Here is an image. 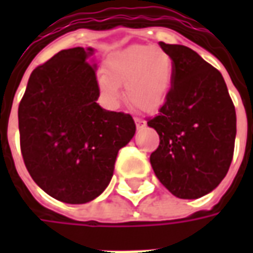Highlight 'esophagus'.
Returning <instances> with one entry per match:
<instances>
[{"instance_id":"1","label":"esophagus","mask_w":253,"mask_h":253,"mask_svg":"<svg viewBox=\"0 0 253 253\" xmlns=\"http://www.w3.org/2000/svg\"><path fill=\"white\" fill-rule=\"evenodd\" d=\"M134 122H135V126H137L138 130H141V128L146 126V122L141 119V118H134Z\"/></svg>"}]
</instances>
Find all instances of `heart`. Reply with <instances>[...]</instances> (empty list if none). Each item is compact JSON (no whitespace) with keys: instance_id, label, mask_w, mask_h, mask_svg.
<instances>
[{"instance_id":"obj_1","label":"heart","mask_w":253,"mask_h":253,"mask_svg":"<svg viewBox=\"0 0 253 253\" xmlns=\"http://www.w3.org/2000/svg\"><path fill=\"white\" fill-rule=\"evenodd\" d=\"M173 78L172 58L161 48L134 44L107 58L99 78L101 92L119 99V86L126 85L128 101L141 111H156L164 104Z\"/></svg>"}]
</instances>
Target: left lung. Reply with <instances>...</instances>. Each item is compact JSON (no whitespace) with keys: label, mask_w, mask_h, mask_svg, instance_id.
I'll return each instance as SVG.
<instances>
[{"label":"left lung","mask_w":253,"mask_h":253,"mask_svg":"<svg viewBox=\"0 0 253 253\" xmlns=\"http://www.w3.org/2000/svg\"><path fill=\"white\" fill-rule=\"evenodd\" d=\"M173 62L169 93L149 118L160 137L150 154L157 179L180 199L206 195L222 181L233 159L236 110L221 73L194 50L160 42Z\"/></svg>","instance_id":"8db88e82"}]
</instances>
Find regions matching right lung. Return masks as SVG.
<instances>
[{
  "instance_id": "obj_1",
  "label": "right lung",
  "mask_w": 253,
  "mask_h": 253,
  "mask_svg": "<svg viewBox=\"0 0 253 253\" xmlns=\"http://www.w3.org/2000/svg\"><path fill=\"white\" fill-rule=\"evenodd\" d=\"M93 50L74 47L31 73L19 105L20 148L38 186L58 201H93L114 175L119 149L135 134L130 114L101 108Z\"/></svg>"
}]
</instances>
